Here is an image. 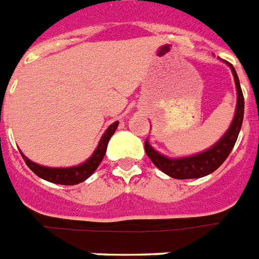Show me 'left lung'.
I'll return each instance as SVG.
<instances>
[{"label": "left lung", "instance_id": "1", "mask_svg": "<svg viewBox=\"0 0 259 259\" xmlns=\"http://www.w3.org/2000/svg\"><path fill=\"white\" fill-rule=\"evenodd\" d=\"M226 64L230 67L231 73L234 76L235 90H237V105H235V113L230 127L227 128V131L223 134V136L218 142L202 152L190 155V156H181V158H169V156L160 154L151 146L148 139L144 143V148H146L148 158L165 175L175 178V179L203 178L208 174L214 172L215 169L226 160L231 150L234 148V144L238 139L239 131H241L242 121H243L245 101H243V94H242L237 72L231 64Z\"/></svg>", "mask_w": 259, "mask_h": 259}]
</instances>
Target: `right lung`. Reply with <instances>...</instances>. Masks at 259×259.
<instances>
[{
  "label": "right lung",
  "mask_w": 259,
  "mask_h": 259,
  "mask_svg": "<svg viewBox=\"0 0 259 259\" xmlns=\"http://www.w3.org/2000/svg\"><path fill=\"white\" fill-rule=\"evenodd\" d=\"M117 125H119V121H115V123L111 124L101 136L100 142L97 144L94 154L91 155L85 162L80 163L77 165H72V167H47V165H41L38 163L32 162L22 152L21 155L26 165L41 179L51 182V183H56V185H78V183L87 181L96 171V168L101 163L103 158H104L109 139L116 131Z\"/></svg>",
  "instance_id": "1"
}]
</instances>
